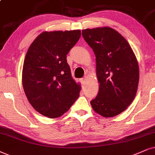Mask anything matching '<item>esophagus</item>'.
Masks as SVG:
<instances>
[{
  "label": "esophagus",
  "mask_w": 155,
  "mask_h": 155,
  "mask_svg": "<svg viewBox=\"0 0 155 155\" xmlns=\"http://www.w3.org/2000/svg\"><path fill=\"white\" fill-rule=\"evenodd\" d=\"M80 81H81L82 85H84V84L86 83V79H85V78H82V79H80Z\"/></svg>",
  "instance_id": "34e87169"
}]
</instances>
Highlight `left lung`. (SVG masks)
<instances>
[{
    "label": "left lung",
    "mask_w": 155,
    "mask_h": 155,
    "mask_svg": "<svg viewBox=\"0 0 155 155\" xmlns=\"http://www.w3.org/2000/svg\"><path fill=\"white\" fill-rule=\"evenodd\" d=\"M82 36L96 56L99 90L90 102L92 109L104 117L117 116L136 96L140 79L136 56L126 39L110 27L84 29Z\"/></svg>",
    "instance_id": "1"
}]
</instances>
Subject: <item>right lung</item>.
<instances>
[{"label": "right lung", "instance_id": "add662e5", "mask_svg": "<svg viewBox=\"0 0 155 155\" xmlns=\"http://www.w3.org/2000/svg\"><path fill=\"white\" fill-rule=\"evenodd\" d=\"M80 36V30L44 31L25 55L23 90L35 110L48 118L62 116L79 97L81 85L72 78L66 55Z\"/></svg>", "mask_w": 155, "mask_h": 155}]
</instances>
